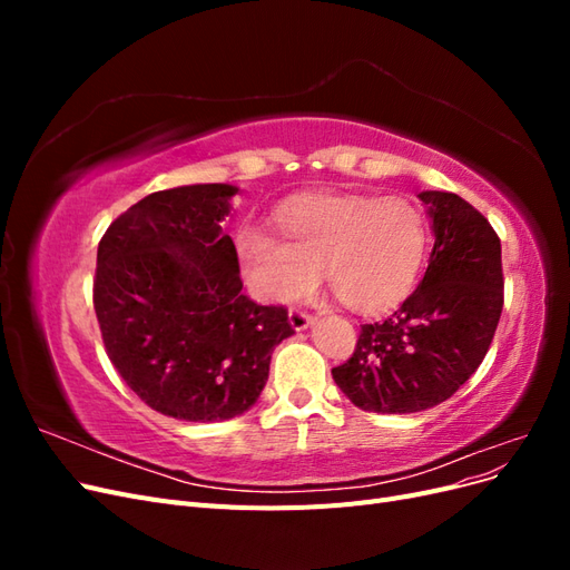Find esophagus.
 I'll return each mask as SVG.
<instances>
[{"label":"esophagus","instance_id":"1","mask_svg":"<svg viewBox=\"0 0 570 570\" xmlns=\"http://www.w3.org/2000/svg\"><path fill=\"white\" fill-rule=\"evenodd\" d=\"M312 323H314V316L304 312V308H289V325L295 327V331H306Z\"/></svg>","mask_w":570,"mask_h":570}]
</instances>
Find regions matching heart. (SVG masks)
Masks as SVG:
<instances>
[{
    "label": "heart",
    "instance_id": "obj_1",
    "mask_svg": "<svg viewBox=\"0 0 570 570\" xmlns=\"http://www.w3.org/2000/svg\"><path fill=\"white\" fill-rule=\"evenodd\" d=\"M281 237L258 228L235 235V252L249 289L264 302L302 297L323 271L327 287L361 314L394 306L423 266L428 226L404 197L308 195L273 216Z\"/></svg>",
    "mask_w": 570,
    "mask_h": 570
}]
</instances>
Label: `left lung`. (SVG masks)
Instances as JSON below:
<instances>
[{
	"instance_id": "8db88e82",
	"label": "left lung",
	"mask_w": 570,
	"mask_h": 570,
	"mask_svg": "<svg viewBox=\"0 0 570 570\" xmlns=\"http://www.w3.org/2000/svg\"><path fill=\"white\" fill-rule=\"evenodd\" d=\"M419 197L435 233L423 281L385 321L361 325L354 354L333 368L364 411L416 413L450 400L482 364L502 316V243L490 220L454 193Z\"/></svg>"
}]
</instances>
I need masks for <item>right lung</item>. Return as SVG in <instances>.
Masks as SVG:
<instances>
[{"mask_svg": "<svg viewBox=\"0 0 570 570\" xmlns=\"http://www.w3.org/2000/svg\"><path fill=\"white\" fill-rule=\"evenodd\" d=\"M237 187L161 189L120 214L99 239L95 314L114 368L164 416L193 423L245 413L268 381L287 308L243 295L220 220Z\"/></svg>", "mask_w": 570, "mask_h": 570, "instance_id": "right-lung-1", "label": "right lung"}]
</instances>
